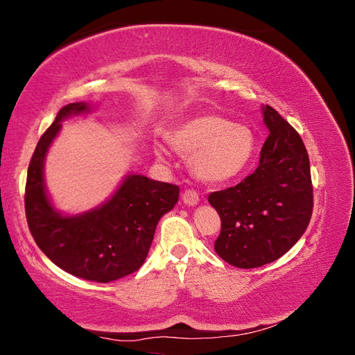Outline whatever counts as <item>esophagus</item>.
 I'll list each match as a JSON object with an SVG mask.
<instances>
[{
  "mask_svg": "<svg viewBox=\"0 0 355 355\" xmlns=\"http://www.w3.org/2000/svg\"><path fill=\"white\" fill-rule=\"evenodd\" d=\"M182 200H184L187 206H197L198 201H200V197L197 194V191L187 189L184 194H182Z\"/></svg>",
  "mask_w": 355,
  "mask_h": 355,
  "instance_id": "esophagus-1",
  "label": "esophagus"
}]
</instances>
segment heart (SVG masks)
Wrapping results in <instances>:
<instances>
[{"instance_id":"obj_1","label":"heart","mask_w":355,"mask_h":355,"mask_svg":"<svg viewBox=\"0 0 355 355\" xmlns=\"http://www.w3.org/2000/svg\"><path fill=\"white\" fill-rule=\"evenodd\" d=\"M168 144L182 157H191L192 173L204 184H222L237 178L250 164L256 139L247 125L232 124L219 114L188 118L168 135ZM155 154L164 157L163 146Z\"/></svg>"}]
</instances>
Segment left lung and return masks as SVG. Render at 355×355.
I'll return each mask as SVG.
<instances>
[{
  "instance_id": "obj_1",
  "label": "left lung",
  "mask_w": 355,
  "mask_h": 355,
  "mask_svg": "<svg viewBox=\"0 0 355 355\" xmlns=\"http://www.w3.org/2000/svg\"><path fill=\"white\" fill-rule=\"evenodd\" d=\"M270 135L259 166L239 185L211 192L220 216L214 250L237 268H257L287 253L313 214L309 158L295 128L270 105L262 106Z\"/></svg>"
}]
</instances>
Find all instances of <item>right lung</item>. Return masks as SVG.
Listing matches in <instances>:
<instances>
[{
    "label": "right lung",
    "instance_id": "obj_1",
    "mask_svg": "<svg viewBox=\"0 0 355 355\" xmlns=\"http://www.w3.org/2000/svg\"><path fill=\"white\" fill-rule=\"evenodd\" d=\"M89 112L85 102L63 106L41 136L28 167L25 211L32 237L53 263L84 280L110 283L142 266L158 220L178 202L179 187L127 175L102 206L80 214L56 210L46 189V155L62 121Z\"/></svg>",
    "mask_w": 355,
    "mask_h": 355
}]
</instances>
